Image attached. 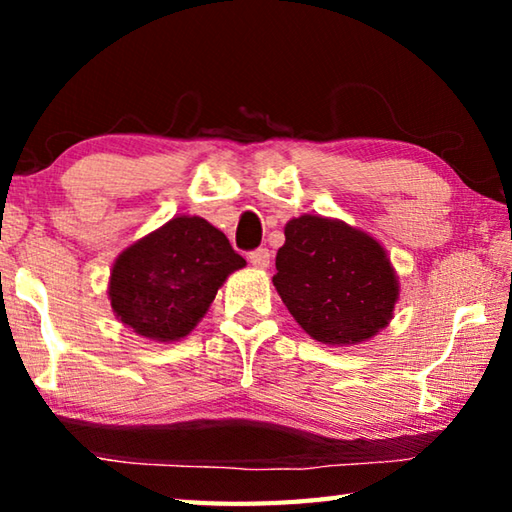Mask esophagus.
<instances>
[{
    "label": "esophagus",
    "instance_id": "obj_1",
    "mask_svg": "<svg viewBox=\"0 0 512 512\" xmlns=\"http://www.w3.org/2000/svg\"><path fill=\"white\" fill-rule=\"evenodd\" d=\"M248 262L255 268H268V264H271V253L266 248H257L248 255Z\"/></svg>",
    "mask_w": 512,
    "mask_h": 512
}]
</instances>
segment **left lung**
Segmentation results:
<instances>
[{"label": "left lung", "instance_id": "obj_1", "mask_svg": "<svg viewBox=\"0 0 512 512\" xmlns=\"http://www.w3.org/2000/svg\"><path fill=\"white\" fill-rule=\"evenodd\" d=\"M273 287L311 339L348 348L393 320L400 277L370 232L320 214L293 216L275 257Z\"/></svg>", "mask_w": 512, "mask_h": 512}]
</instances>
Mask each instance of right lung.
I'll return each instance as SVG.
<instances>
[{"mask_svg": "<svg viewBox=\"0 0 512 512\" xmlns=\"http://www.w3.org/2000/svg\"><path fill=\"white\" fill-rule=\"evenodd\" d=\"M244 266L228 237L203 216H173L117 255L108 277L112 314L146 341H183L223 282Z\"/></svg>", "mask_w": 512, "mask_h": 512, "instance_id": "right-lung-1", "label": "right lung"}]
</instances>
